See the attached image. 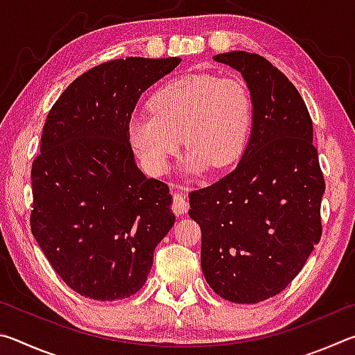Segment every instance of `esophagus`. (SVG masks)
<instances>
[{
  "instance_id": "obj_1",
  "label": "esophagus",
  "mask_w": 355,
  "mask_h": 355,
  "mask_svg": "<svg viewBox=\"0 0 355 355\" xmlns=\"http://www.w3.org/2000/svg\"><path fill=\"white\" fill-rule=\"evenodd\" d=\"M188 208H189V205H188V202L184 200L183 194L175 192V194H173V200H172V211L177 216H182V214H186Z\"/></svg>"
}]
</instances>
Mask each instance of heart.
Here are the masks:
<instances>
[{"label": "heart", "mask_w": 355, "mask_h": 355, "mask_svg": "<svg viewBox=\"0 0 355 355\" xmlns=\"http://www.w3.org/2000/svg\"><path fill=\"white\" fill-rule=\"evenodd\" d=\"M148 111L130 119L128 141L152 175L169 169L182 136L189 150V172L233 166L244 153L254 123L248 86L236 78L208 73L164 83L150 97Z\"/></svg>", "instance_id": "1"}]
</instances>
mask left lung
Instances as JSON below:
<instances>
[{"instance_id":"8db88e82","label":"left lung","mask_w":355,"mask_h":355,"mask_svg":"<svg viewBox=\"0 0 355 355\" xmlns=\"http://www.w3.org/2000/svg\"><path fill=\"white\" fill-rule=\"evenodd\" d=\"M213 59L241 71L254 123L236 169L191 192L189 216L202 230L208 285L230 302L257 304L284 291L320 243L326 183L294 84L255 53Z\"/></svg>"}]
</instances>
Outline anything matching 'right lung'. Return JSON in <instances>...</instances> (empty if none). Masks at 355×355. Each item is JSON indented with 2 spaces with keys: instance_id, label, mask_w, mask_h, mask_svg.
I'll list each match as a JSON object with an SVG mask.
<instances>
[{
  "instance_id": "right-lung-1",
  "label": "right lung",
  "mask_w": 355,
  "mask_h": 355,
  "mask_svg": "<svg viewBox=\"0 0 355 355\" xmlns=\"http://www.w3.org/2000/svg\"><path fill=\"white\" fill-rule=\"evenodd\" d=\"M180 62L112 59L78 76L48 112L31 169V232L84 297L139 291L175 222L169 186L135 163L128 122L141 95Z\"/></svg>"
}]
</instances>
